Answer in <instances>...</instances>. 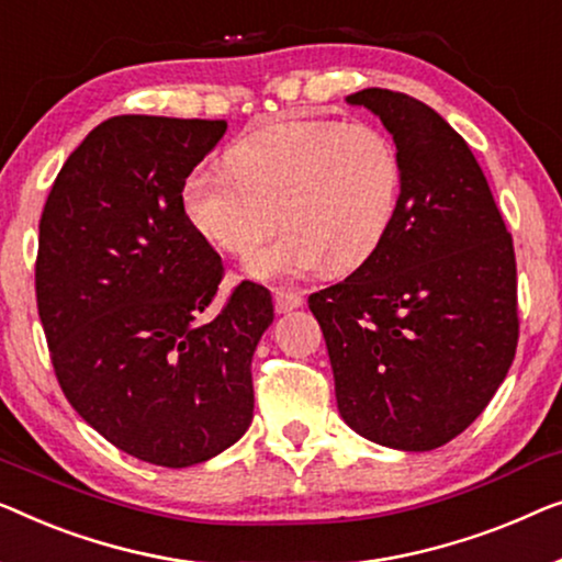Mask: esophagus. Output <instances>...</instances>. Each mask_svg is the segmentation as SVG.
Returning <instances> with one entry per match:
<instances>
[{"label":"esophagus","mask_w":562,"mask_h":562,"mask_svg":"<svg viewBox=\"0 0 562 562\" xmlns=\"http://www.w3.org/2000/svg\"><path fill=\"white\" fill-rule=\"evenodd\" d=\"M300 305H303V297H300V292L274 290V311H278V313H290Z\"/></svg>","instance_id":"obj_1"}]
</instances>
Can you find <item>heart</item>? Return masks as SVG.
<instances>
[{"label":"heart","mask_w":562,"mask_h":562,"mask_svg":"<svg viewBox=\"0 0 562 562\" xmlns=\"http://www.w3.org/2000/svg\"><path fill=\"white\" fill-rule=\"evenodd\" d=\"M402 199V157L369 122L295 120L249 134L228 170L193 168L180 203L195 232L224 255L251 259L255 280H297L328 265L351 272L376 255Z\"/></svg>","instance_id":"heart-1"}]
</instances>
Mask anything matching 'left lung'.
Returning a JSON list of instances; mask_svg holds the SVG:
<instances>
[{"label": "left lung", "instance_id": "8db88e82", "mask_svg": "<svg viewBox=\"0 0 562 562\" xmlns=\"http://www.w3.org/2000/svg\"><path fill=\"white\" fill-rule=\"evenodd\" d=\"M402 157L394 224L357 272L313 292L338 413L371 442L432 450L499 390L519 338L512 234L465 139L407 93L346 97Z\"/></svg>", "mask_w": 562, "mask_h": 562}]
</instances>
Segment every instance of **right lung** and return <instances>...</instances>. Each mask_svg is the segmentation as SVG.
<instances>
[{"mask_svg": "<svg viewBox=\"0 0 562 562\" xmlns=\"http://www.w3.org/2000/svg\"><path fill=\"white\" fill-rule=\"evenodd\" d=\"M224 120L124 114L89 132L47 195L37 313L70 405L139 461L218 456L255 415L251 357L274 318L244 280L209 318L224 265L188 224L180 191Z\"/></svg>", "mask_w": 562, "mask_h": 562, "instance_id": "1", "label": "right lung"}]
</instances>
